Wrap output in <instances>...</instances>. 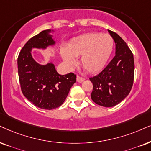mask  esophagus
Masks as SVG:
<instances>
[{
	"label": "esophagus",
	"mask_w": 151,
	"mask_h": 151,
	"mask_svg": "<svg viewBox=\"0 0 151 151\" xmlns=\"http://www.w3.org/2000/svg\"><path fill=\"white\" fill-rule=\"evenodd\" d=\"M84 80H85V79L83 77H80V76H79V75L77 76V81L78 82H79V83H81V82H83Z\"/></svg>",
	"instance_id": "1"
}]
</instances>
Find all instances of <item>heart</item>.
Returning a JSON list of instances; mask_svg holds the SVG:
<instances>
[{
	"label": "heart",
	"mask_w": 151,
	"mask_h": 151,
	"mask_svg": "<svg viewBox=\"0 0 151 151\" xmlns=\"http://www.w3.org/2000/svg\"><path fill=\"white\" fill-rule=\"evenodd\" d=\"M114 38L108 33H89L75 37L68 49H62L61 56L68 67L76 64L74 57L80 56V63L89 73L102 70L111 55Z\"/></svg>",
	"instance_id": "heart-1"
}]
</instances>
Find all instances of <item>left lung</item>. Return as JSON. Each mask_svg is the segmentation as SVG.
Listing matches in <instances>:
<instances>
[{"label": "left lung", "instance_id": "1", "mask_svg": "<svg viewBox=\"0 0 151 151\" xmlns=\"http://www.w3.org/2000/svg\"><path fill=\"white\" fill-rule=\"evenodd\" d=\"M109 33L116 43V56L98 75L90 78L93 83L91 99L98 105L111 107L130 92L134 77L133 53L126 42L115 32Z\"/></svg>", "mask_w": 151, "mask_h": 151}]
</instances>
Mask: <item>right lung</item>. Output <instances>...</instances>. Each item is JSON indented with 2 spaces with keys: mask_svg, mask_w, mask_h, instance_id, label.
<instances>
[{
  "mask_svg": "<svg viewBox=\"0 0 151 151\" xmlns=\"http://www.w3.org/2000/svg\"><path fill=\"white\" fill-rule=\"evenodd\" d=\"M50 30H43L25 44L17 59L18 74L23 95L34 105L51 110L60 106L76 82L77 75L72 72L61 75L52 63L41 65L33 58L31 49H45L55 43L49 35Z\"/></svg>",
  "mask_w": 151,
  "mask_h": 151,
  "instance_id": "1",
  "label": "right lung"
}]
</instances>
